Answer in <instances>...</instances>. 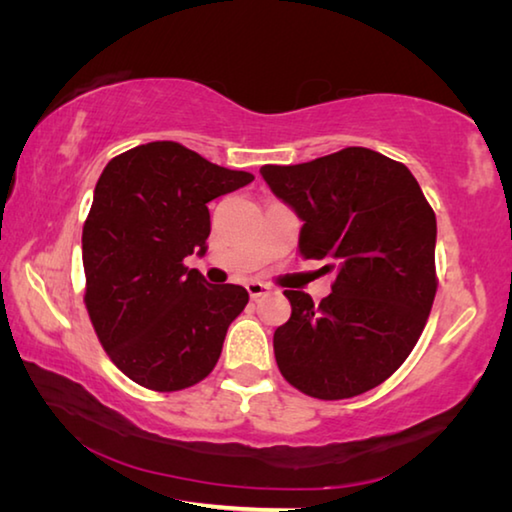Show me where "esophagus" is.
Here are the masks:
<instances>
[{"mask_svg": "<svg viewBox=\"0 0 512 512\" xmlns=\"http://www.w3.org/2000/svg\"><path fill=\"white\" fill-rule=\"evenodd\" d=\"M246 289H248V296L250 298H253V300H257L259 296H264V293L268 291V287H266V284H262V282H248L246 284Z\"/></svg>", "mask_w": 512, "mask_h": 512, "instance_id": "esophagus-1", "label": "esophagus"}]
</instances>
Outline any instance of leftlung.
Masks as SVG:
<instances>
[{"label":"left lung","instance_id":"1","mask_svg":"<svg viewBox=\"0 0 512 512\" xmlns=\"http://www.w3.org/2000/svg\"><path fill=\"white\" fill-rule=\"evenodd\" d=\"M259 173L305 221L300 257L336 268L320 305L284 291L291 318L273 334L277 368L318 400L366 393L402 366L427 325L438 289L436 214L402 162L363 146Z\"/></svg>","mask_w":512,"mask_h":512}]
</instances>
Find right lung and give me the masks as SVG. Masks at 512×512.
Instances as JSON below:
<instances>
[{
	"label": "right lung",
	"mask_w": 512,
	"mask_h": 512,
	"mask_svg": "<svg viewBox=\"0 0 512 512\" xmlns=\"http://www.w3.org/2000/svg\"><path fill=\"white\" fill-rule=\"evenodd\" d=\"M178 142H149L103 169L83 225L85 309L110 361L149 391L198 384L248 305L239 284H207L185 257L205 255L207 203L253 183Z\"/></svg>",
	"instance_id": "add662e5"
}]
</instances>
